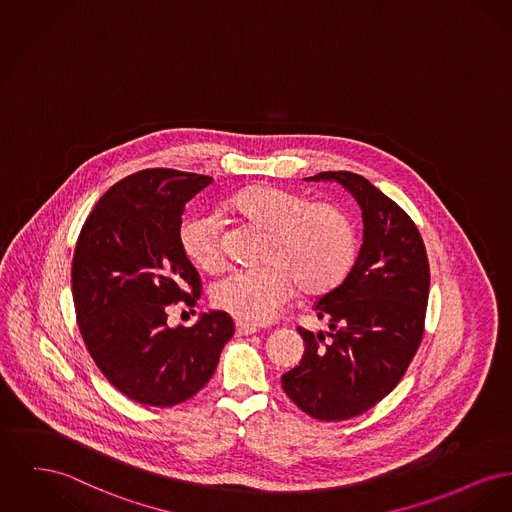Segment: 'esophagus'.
<instances>
[{"instance_id": "1", "label": "esophagus", "mask_w": 512, "mask_h": 512, "mask_svg": "<svg viewBox=\"0 0 512 512\" xmlns=\"http://www.w3.org/2000/svg\"><path fill=\"white\" fill-rule=\"evenodd\" d=\"M253 332H257L255 325H249V323H243V321L236 323V334L238 336H247V334H253Z\"/></svg>"}]
</instances>
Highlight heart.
Returning <instances> with one entry per match:
<instances>
[{
  "label": "heart",
  "instance_id": "1",
  "mask_svg": "<svg viewBox=\"0 0 512 512\" xmlns=\"http://www.w3.org/2000/svg\"><path fill=\"white\" fill-rule=\"evenodd\" d=\"M232 209L269 230L265 267L238 271L218 282L212 303L249 325L274 321L292 298L294 282L307 294L327 292L354 265L358 240L348 214L331 203H307L298 193L253 185L240 191ZM181 247L201 271L224 265L220 222L214 214L189 216L180 230Z\"/></svg>",
  "mask_w": 512,
  "mask_h": 512
}]
</instances>
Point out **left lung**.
<instances>
[{
    "label": "left lung",
    "mask_w": 512,
    "mask_h": 512,
    "mask_svg": "<svg viewBox=\"0 0 512 512\" xmlns=\"http://www.w3.org/2000/svg\"><path fill=\"white\" fill-rule=\"evenodd\" d=\"M360 205L363 243L346 278L315 303L329 331L298 329L305 352L282 389L315 420L360 416L398 385L414 358L429 298V263L412 218L352 172H321Z\"/></svg>",
    "instance_id": "left-lung-1"
}]
</instances>
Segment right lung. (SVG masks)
<instances>
[{
    "mask_svg": "<svg viewBox=\"0 0 512 512\" xmlns=\"http://www.w3.org/2000/svg\"><path fill=\"white\" fill-rule=\"evenodd\" d=\"M212 178L166 168L112 185L79 234L71 292L92 360L127 398L174 406L201 391L234 323L201 313L193 327H170L172 303L193 307L199 274L181 247V214Z\"/></svg>",
    "mask_w": 512,
    "mask_h": 512,
    "instance_id": "1",
    "label": "right lung"
}]
</instances>
